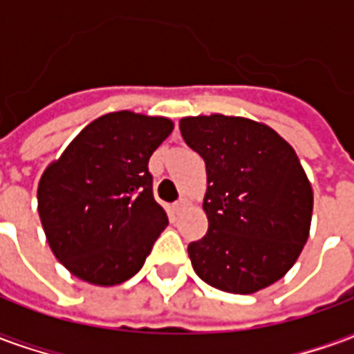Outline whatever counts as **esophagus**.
I'll use <instances>...</instances> for the list:
<instances>
[{
	"mask_svg": "<svg viewBox=\"0 0 354 354\" xmlns=\"http://www.w3.org/2000/svg\"><path fill=\"white\" fill-rule=\"evenodd\" d=\"M184 208H187V201H178V203H174V205H172V210H174L176 214H180Z\"/></svg>",
	"mask_w": 354,
	"mask_h": 354,
	"instance_id": "34e87169",
	"label": "esophagus"
}]
</instances>
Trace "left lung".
<instances>
[{"instance_id": "left-lung-1", "label": "left lung", "mask_w": 354, "mask_h": 354, "mask_svg": "<svg viewBox=\"0 0 354 354\" xmlns=\"http://www.w3.org/2000/svg\"><path fill=\"white\" fill-rule=\"evenodd\" d=\"M180 131L207 165L208 233L187 246L195 273L231 294L271 286L311 230L313 187L294 147L246 117H182Z\"/></svg>"}]
</instances>
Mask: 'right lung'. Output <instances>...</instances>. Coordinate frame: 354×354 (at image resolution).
<instances>
[{"label":"right lung","mask_w":354,"mask_h":354,"mask_svg":"<svg viewBox=\"0 0 354 354\" xmlns=\"http://www.w3.org/2000/svg\"><path fill=\"white\" fill-rule=\"evenodd\" d=\"M174 123L113 111L94 119L37 185V210L57 260L77 279L115 286L138 273L169 225L153 199L149 157Z\"/></svg>","instance_id":"obj_1"}]
</instances>
